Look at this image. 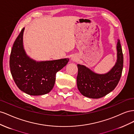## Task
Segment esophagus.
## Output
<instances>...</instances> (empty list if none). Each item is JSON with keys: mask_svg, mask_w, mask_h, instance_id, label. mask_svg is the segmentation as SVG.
<instances>
[{"mask_svg": "<svg viewBox=\"0 0 134 134\" xmlns=\"http://www.w3.org/2000/svg\"><path fill=\"white\" fill-rule=\"evenodd\" d=\"M72 60H74H74L75 61V60H77V59H76L75 57H72Z\"/></svg>", "mask_w": 134, "mask_h": 134, "instance_id": "esophagus-1", "label": "esophagus"}]
</instances>
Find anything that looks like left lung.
<instances>
[{
    "label": "left lung",
    "mask_w": 134,
    "mask_h": 134,
    "mask_svg": "<svg viewBox=\"0 0 134 134\" xmlns=\"http://www.w3.org/2000/svg\"><path fill=\"white\" fill-rule=\"evenodd\" d=\"M117 62L107 74H97L83 65L77 64V85L80 92L83 96L93 99L100 98L115 89L121 77L124 64L120 40L117 42Z\"/></svg>",
    "instance_id": "8db88e82"
}]
</instances>
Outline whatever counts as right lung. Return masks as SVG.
<instances>
[{"label": "right lung", "instance_id": "obj_1", "mask_svg": "<svg viewBox=\"0 0 134 134\" xmlns=\"http://www.w3.org/2000/svg\"><path fill=\"white\" fill-rule=\"evenodd\" d=\"M23 28L14 41L9 58L12 77L21 91L30 95H44L54 85L56 74L67 64V58L37 62L27 56L23 47Z\"/></svg>", "mask_w": 134, "mask_h": 134}]
</instances>
